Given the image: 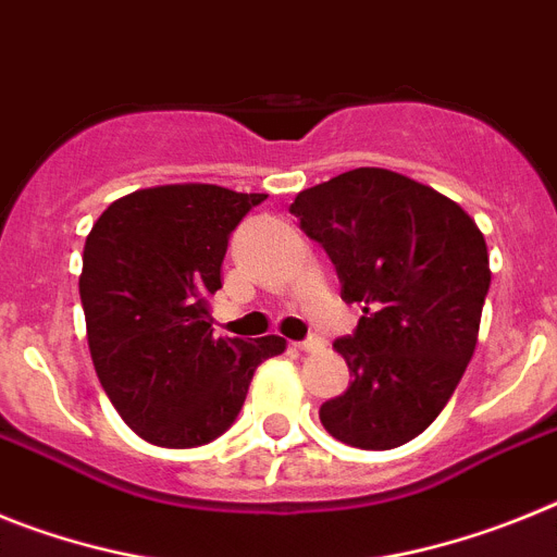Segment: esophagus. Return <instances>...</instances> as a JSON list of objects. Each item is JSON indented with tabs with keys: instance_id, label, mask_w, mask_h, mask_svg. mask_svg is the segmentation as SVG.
I'll list each match as a JSON object with an SVG mask.
<instances>
[{
	"instance_id": "1",
	"label": "esophagus",
	"mask_w": 557,
	"mask_h": 557,
	"mask_svg": "<svg viewBox=\"0 0 557 557\" xmlns=\"http://www.w3.org/2000/svg\"><path fill=\"white\" fill-rule=\"evenodd\" d=\"M294 347L302 352H317V350H322V338L308 336V338H302V342H294Z\"/></svg>"
}]
</instances>
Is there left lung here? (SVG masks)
<instances>
[{
    "mask_svg": "<svg viewBox=\"0 0 557 557\" xmlns=\"http://www.w3.org/2000/svg\"><path fill=\"white\" fill-rule=\"evenodd\" d=\"M292 212L333 260L352 336L333 342L350 386L319 409L336 440L364 451L425 432L476 347L491 288L487 246L457 201L384 168H356L299 193Z\"/></svg>",
    "mask_w": 557,
    "mask_h": 557,
    "instance_id": "obj_1",
    "label": "left lung"
}]
</instances>
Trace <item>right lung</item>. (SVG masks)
I'll list each match as a JSON object with an SVG mask.
<instances>
[{"instance_id":"1","label":"right lung","mask_w":557,"mask_h":557,"mask_svg":"<svg viewBox=\"0 0 557 557\" xmlns=\"http://www.w3.org/2000/svg\"><path fill=\"white\" fill-rule=\"evenodd\" d=\"M263 193L162 185L128 193L91 226L81 302L100 384L143 440L205 446L235 423L251 375L285 338H215L207 297L221 288L232 230Z\"/></svg>"}]
</instances>
